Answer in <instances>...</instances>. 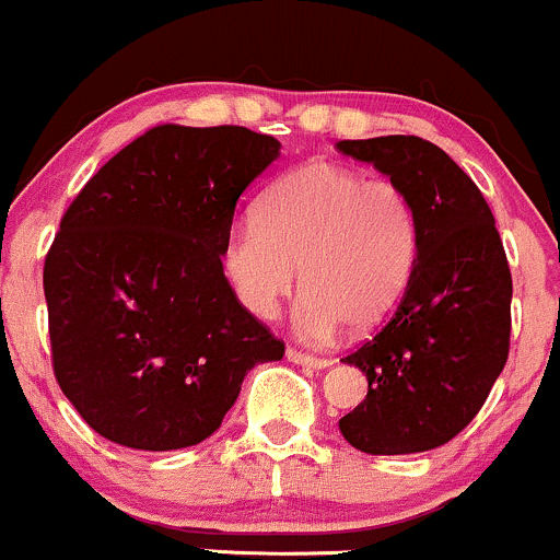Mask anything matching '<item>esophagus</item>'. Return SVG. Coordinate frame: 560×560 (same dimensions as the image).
Instances as JSON below:
<instances>
[{
    "label": "esophagus",
    "mask_w": 560,
    "mask_h": 560,
    "mask_svg": "<svg viewBox=\"0 0 560 560\" xmlns=\"http://www.w3.org/2000/svg\"><path fill=\"white\" fill-rule=\"evenodd\" d=\"M287 359H290L292 364L311 366V370H327V366L331 364V359H322V355L303 353V350H298V348H290V350H287Z\"/></svg>",
    "instance_id": "obj_1"
}]
</instances>
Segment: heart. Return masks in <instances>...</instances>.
Returning a JSON list of instances; mask_svg holds the SVG:
<instances>
[{
  "label": "heart",
  "mask_w": 560,
  "mask_h": 560,
  "mask_svg": "<svg viewBox=\"0 0 560 560\" xmlns=\"http://www.w3.org/2000/svg\"><path fill=\"white\" fill-rule=\"evenodd\" d=\"M417 257L420 218L407 190L331 162L287 172L223 242L225 276L257 318H273L303 279L294 327L308 340L377 329L407 294Z\"/></svg>",
  "instance_id": "1"
}]
</instances>
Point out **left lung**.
<instances>
[{
	"instance_id": "8db88e82",
	"label": "left lung",
	"mask_w": 560,
	"mask_h": 560,
	"mask_svg": "<svg viewBox=\"0 0 560 560\" xmlns=\"http://www.w3.org/2000/svg\"><path fill=\"white\" fill-rule=\"evenodd\" d=\"M415 201L420 257L398 308L346 364L370 380L340 433L366 454L446 444L478 415L510 350V279L494 214L450 153L415 135L340 140Z\"/></svg>"
}]
</instances>
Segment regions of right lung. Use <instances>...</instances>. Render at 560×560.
<instances>
[{
	"label": "right lung",
	"mask_w": 560,
	"mask_h": 560,
	"mask_svg": "<svg viewBox=\"0 0 560 560\" xmlns=\"http://www.w3.org/2000/svg\"><path fill=\"white\" fill-rule=\"evenodd\" d=\"M279 149L247 127H153L66 210L45 260L52 370L103 439L201 444L252 366L284 359L220 260L238 196Z\"/></svg>",
	"instance_id": "add662e5"
}]
</instances>
